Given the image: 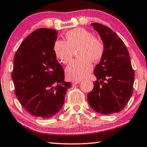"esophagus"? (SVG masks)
<instances>
[{
	"label": "esophagus",
	"instance_id": "34e87169",
	"mask_svg": "<svg viewBox=\"0 0 147 147\" xmlns=\"http://www.w3.org/2000/svg\"><path fill=\"white\" fill-rule=\"evenodd\" d=\"M80 82L78 81V80H77V81H73V82H72V84H73V85H76V84H79Z\"/></svg>",
	"mask_w": 147,
	"mask_h": 147
}]
</instances>
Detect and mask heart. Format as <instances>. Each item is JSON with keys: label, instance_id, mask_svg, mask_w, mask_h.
<instances>
[{"label": "heart", "instance_id": "heart-1", "mask_svg": "<svg viewBox=\"0 0 147 147\" xmlns=\"http://www.w3.org/2000/svg\"><path fill=\"white\" fill-rule=\"evenodd\" d=\"M66 41L57 40L53 51L61 63H69L77 51L78 59L74 60L66 68L65 73L69 80H80L89 75L92 70V62L102 59L105 53V45L100 37L93 35L83 28H76L67 32Z\"/></svg>", "mask_w": 147, "mask_h": 147}]
</instances>
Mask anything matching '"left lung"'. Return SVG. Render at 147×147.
<instances>
[{
    "label": "left lung",
    "mask_w": 147,
    "mask_h": 147,
    "mask_svg": "<svg viewBox=\"0 0 147 147\" xmlns=\"http://www.w3.org/2000/svg\"><path fill=\"white\" fill-rule=\"evenodd\" d=\"M105 45V53L94 74L97 80L88 94V102L96 112L108 114L120 112L133 92L134 71L128 49L115 32L107 26L93 23Z\"/></svg>",
    "instance_id": "1"
}]
</instances>
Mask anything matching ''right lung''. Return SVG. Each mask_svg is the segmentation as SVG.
I'll return each instance as SVG.
<instances>
[{"label":"right lung","instance_id":"obj_1","mask_svg":"<svg viewBox=\"0 0 147 147\" xmlns=\"http://www.w3.org/2000/svg\"><path fill=\"white\" fill-rule=\"evenodd\" d=\"M54 29L40 28L22 42L14 57L12 78L21 106L33 116L49 118L61 110L71 83L64 81L53 46Z\"/></svg>","mask_w":147,"mask_h":147}]
</instances>
